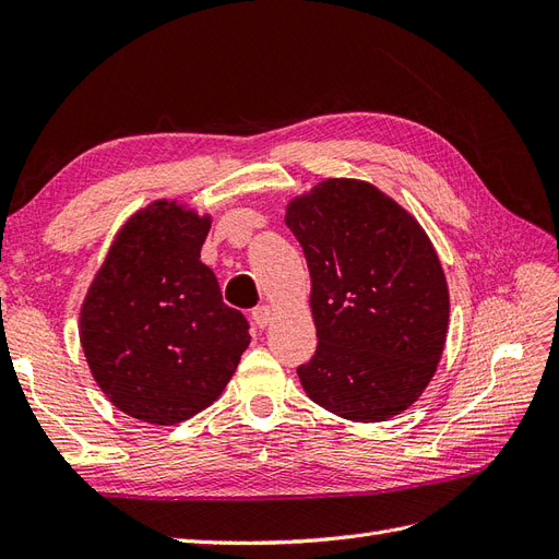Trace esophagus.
<instances>
[{
	"instance_id": "1",
	"label": "esophagus",
	"mask_w": 559,
	"mask_h": 559,
	"mask_svg": "<svg viewBox=\"0 0 559 559\" xmlns=\"http://www.w3.org/2000/svg\"><path fill=\"white\" fill-rule=\"evenodd\" d=\"M251 319L259 329H265L270 324V319H273V310H270V306H257L251 310Z\"/></svg>"
}]
</instances>
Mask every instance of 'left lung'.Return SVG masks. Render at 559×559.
Listing matches in <instances>:
<instances>
[{"label": "left lung", "mask_w": 559, "mask_h": 559, "mask_svg": "<svg viewBox=\"0 0 559 559\" xmlns=\"http://www.w3.org/2000/svg\"><path fill=\"white\" fill-rule=\"evenodd\" d=\"M306 253L317 326L298 366L306 394L352 421L413 405L441 361L450 298L441 261L415 218L373 183L326 179L289 202Z\"/></svg>", "instance_id": "obj_1"}]
</instances>
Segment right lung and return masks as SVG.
<instances>
[{
    "instance_id": "right-lung-1",
    "label": "right lung",
    "mask_w": 559,
    "mask_h": 559,
    "mask_svg": "<svg viewBox=\"0 0 559 559\" xmlns=\"http://www.w3.org/2000/svg\"><path fill=\"white\" fill-rule=\"evenodd\" d=\"M210 216L158 200L128 218L81 308V347L107 399L148 425H177L224 392L249 321L200 261Z\"/></svg>"
}]
</instances>
